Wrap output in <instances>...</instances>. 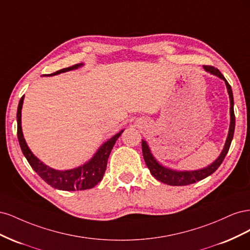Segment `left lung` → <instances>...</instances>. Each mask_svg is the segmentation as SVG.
Returning <instances> with one entry per match:
<instances>
[{
  "mask_svg": "<svg viewBox=\"0 0 250 250\" xmlns=\"http://www.w3.org/2000/svg\"><path fill=\"white\" fill-rule=\"evenodd\" d=\"M203 69L207 72L216 75L219 78H221L224 80L226 88H228V92L229 95V101H230V125H229V131L228 139H226L224 148L222 150L221 154L219 155L217 160L210 164L208 167L200 169V170H195V171H176V170H172L168 169L162 166L160 163H158L154 156L151 153V151L149 149V146L147 145L146 141H142V151H143V156L144 160H145V163L147 165L148 169L150 170V173L157 179L162 181L164 184H167L170 186H187V185H191L196 183V181H200L201 179H204L206 177L209 176L210 174H213L220 166L225 158L226 154H228L230 144L233 138V132H234V125H236V119H234V112H233V96H232V90L229 85V83L224 78L221 72L219 71L216 67L211 66V65H203Z\"/></svg>",
  "mask_w": 250,
  "mask_h": 250,
  "instance_id": "obj_1",
  "label": "left lung"
}]
</instances>
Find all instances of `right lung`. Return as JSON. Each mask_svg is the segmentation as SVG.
I'll return each mask as SVG.
<instances>
[{
	"label": "right lung",
	"instance_id": "1",
	"mask_svg": "<svg viewBox=\"0 0 250 250\" xmlns=\"http://www.w3.org/2000/svg\"><path fill=\"white\" fill-rule=\"evenodd\" d=\"M82 65L83 63L74 64L72 66L65 67V69L59 70L53 74H49L47 76H53V75L64 73L71 70H76ZM43 76H46V75H43ZM22 102H24V96L21 98L19 106H18V113H17L18 139H19L21 149L22 151V154L25 155L29 165L31 166L32 169L39 174V175L46 181L48 185H50L54 188H57V190L82 191V190H87V188H92L96 185L99 184L101 179L103 178L105 170H106L107 160L111 152V149L124 130H121L119 133L113 135V137L109 139L107 142H105L103 145L98 149L95 155L84 165L71 170H65V171L55 170V169L50 168L49 166L44 165L42 162H41L39 158L31 152V150L29 149L27 145L21 131Z\"/></svg>",
	"mask_w": 250,
	"mask_h": 250
}]
</instances>
